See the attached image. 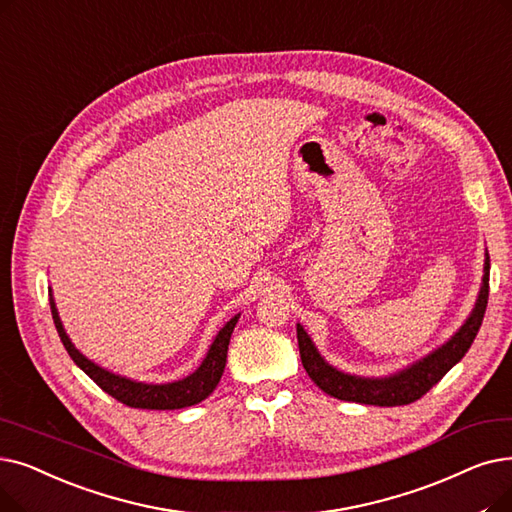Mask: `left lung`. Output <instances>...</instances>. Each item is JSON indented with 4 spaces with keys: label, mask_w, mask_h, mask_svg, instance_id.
Returning <instances> with one entry per match:
<instances>
[{
    "label": "left lung",
    "mask_w": 512,
    "mask_h": 512,
    "mask_svg": "<svg viewBox=\"0 0 512 512\" xmlns=\"http://www.w3.org/2000/svg\"><path fill=\"white\" fill-rule=\"evenodd\" d=\"M487 295H490V255L485 253L481 288L469 318L462 322V326L446 343H441L431 353L422 355L420 360L385 376L351 374L326 362L316 343L307 335V330L301 324H297L301 364L309 374V379L324 393L343 399V402L387 408L412 404L425 395L433 385H437L443 379V374L452 370L464 358V353L469 351L485 316Z\"/></svg>",
    "instance_id": "8db88e82"
}]
</instances>
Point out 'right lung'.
Segmentation results:
<instances>
[{"label": "right lung", "instance_id": "1", "mask_svg": "<svg viewBox=\"0 0 512 512\" xmlns=\"http://www.w3.org/2000/svg\"><path fill=\"white\" fill-rule=\"evenodd\" d=\"M50 291V307H52V318L58 330V337L64 345V349L69 351V355L73 358V362L90 376V379L108 395H113L115 399H119L121 404L129 406V408H142V410H180V408H188L194 406L198 402L207 399L213 389L217 387L221 374H224L226 368V358H228V345H230V337L234 332V326L240 318V314L232 316L224 326L219 328V332L215 335L213 343L209 345V351L203 358L201 366H198L192 374L184 376L180 381H171V383H142V381H133L129 376L110 372L106 368H102L100 364L92 362L73 345L71 337L66 335L64 324L60 320L58 307L52 295V286L48 288Z\"/></svg>", "mask_w": 512, "mask_h": 512}]
</instances>
